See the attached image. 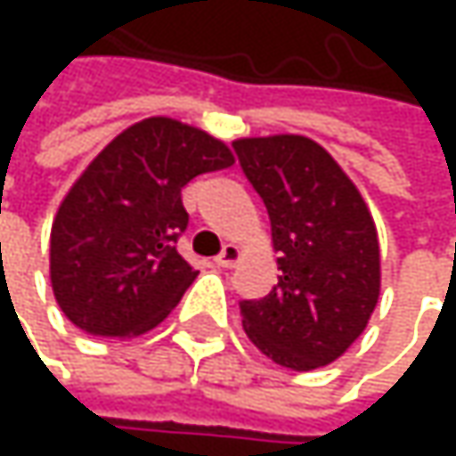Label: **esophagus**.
<instances>
[{
	"instance_id": "obj_1",
	"label": "esophagus",
	"mask_w": 456,
	"mask_h": 456,
	"mask_svg": "<svg viewBox=\"0 0 456 456\" xmlns=\"http://www.w3.org/2000/svg\"><path fill=\"white\" fill-rule=\"evenodd\" d=\"M237 261H240V248H237V245H232V242L224 245V250L216 256V264H219V266H224V269H232Z\"/></svg>"
}]
</instances>
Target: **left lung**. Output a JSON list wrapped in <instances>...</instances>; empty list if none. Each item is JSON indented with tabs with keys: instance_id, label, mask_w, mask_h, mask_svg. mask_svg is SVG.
Listing matches in <instances>:
<instances>
[{
	"instance_id": "left-lung-1",
	"label": "left lung",
	"mask_w": 456,
	"mask_h": 456,
	"mask_svg": "<svg viewBox=\"0 0 456 456\" xmlns=\"http://www.w3.org/2000/svg\"><path fill=\"white\" fill-rule=\"evenodd\" d=\"M261 195L282 272L269 296L240 301L245 335L272 362L309 372L364 332L380 296V245L356 184L314 139L232 142Z\"/></svg>"
}]
</instances>
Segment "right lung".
<instances>
[{
  "instance_id": "add662e5",
  "label": "right lung",
  "mask_w": 456,
  "mask_h": 456,
  "mask_svg": "<svg viewBox=\"0 0 456 456\" xmlns=\"http://www.w3.org/2000/svg\"><path fill=\"white\" fill-rule=\"evenodd\" d=\"M234 163L222 139L144 118L113 139L62 198L49 234V280L62 314L100 338H134L168 317L198 272L176 240L182 187Z\"/></svg>"
}]
</instances>
